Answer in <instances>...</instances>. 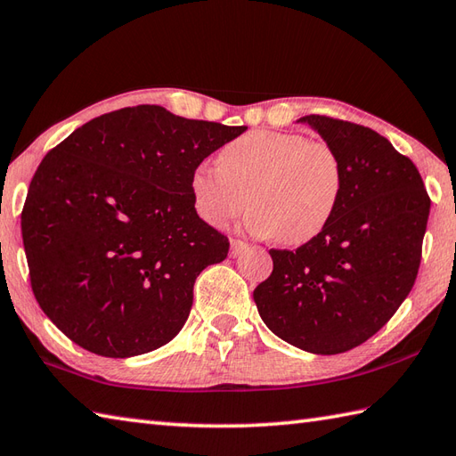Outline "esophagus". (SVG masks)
Instances as JSON below:
<instances>
[{"instance_id": "1", "label": "esophagus", "mask_w": 456, "mask_h": 456, "mask_svg": "<svg viewBox=\"0 0 456 456\" xmlns=\"http://www.w3.org/2000/svg\"><path fill=\"white\" fill-rule=\"evenodd\" d=\"M247 248V243L240 239H231V256H237L240 250Z\"/></svg>"}]
</instances>
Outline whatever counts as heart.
Instances as JSON below:
<instances>
[{"mask_svg":"<svg viewBox=\"0 0 456 456\" xmlns=\"http://www.w3.org/2000/svg\"><path fill=\"white\" fill-rule=\"evenodd\" d=\"M190 190L211 227L227 225L247 201L250 233L297 247L331 223L343 200L345 164L331 142L260 129L227 142L217 168L193 170Z\"/></svg>","mask_w":456,"mask_h":456,"instance_id":"obj_1","label":"heart"}]
</instances>
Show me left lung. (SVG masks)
Instances as JSON below:
<instances>
[{
    "mask_svg": "<svg viewBox=\"0 0 456 456\" xmlns=\"http://www.w3.org/2000/svg\"><path fill=\"white\" fill-rule=\"evenodd\" d=\"M345 164L343 200L309 243L270 248L255 304L266 327L302 351L338 354L390 322L415 284L431 200L418 167L376 131L305 115Z\"/></svg>",
    "mask_w": 456,
    "mask_h": 456,
    "instance_id": "1",
    "label": "left lung"
}]
</instances>
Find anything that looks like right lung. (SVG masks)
Here are the masks:
<instances>
[{
	"label": "right lung",
	"mask_w": 456,
	"mask_h": 456,
	"mask_svg": "<svg viewBox=\"0 0 456 456\" xmlns=\"http://www.w3.org/2000/svg\"><path fill=\"white\" fill-rule=\"evenodd\" d=\"M245 129L137 105L46 152L21 233L37 302L70 341L127 358L180 333L196 278L229 253L193 208L191 172Z\"/></svg>",
	"instance_id": "add662e5"
}]
</instances>
